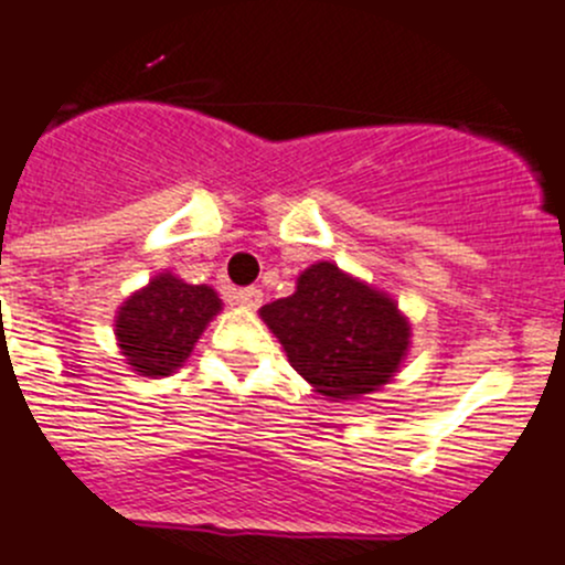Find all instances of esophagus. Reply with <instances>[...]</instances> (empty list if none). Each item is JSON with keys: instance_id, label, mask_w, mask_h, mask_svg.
I'll list each match as a JSON object with an SVG mask.
<instances>
[{"instance_id": "obj_1", "label": "esophagus", "mask_w": 565, "mask_h": 565, "mask_svg": "<svg viewBox=\"0 0 565 565\" xmlns=\"http://www.w3.org/2000/svg\"><path fill=\"white\" fill-rule=\"evenodd\" d=\"M232 300L237 306H243V309H256V306L262 303V289H256V287L237 289V292L232 295Z\"/></svg>"}]
</instances>
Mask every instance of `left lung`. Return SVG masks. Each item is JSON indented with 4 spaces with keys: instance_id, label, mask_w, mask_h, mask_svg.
I'll list each match as a JSON object with an SVG mask.
<instances>
[{
    "instance_id": "obj_1",
    "label": "left lung",
    "mask_w": 565,
    "mask_h": 565,
    "mask_svg": "<svg viewBox=\"0 0 565 565\" xmlns=\"http://www.w3.org/2000/svg\"><path fill=\"white\" fill-rule=\"evenodd\" d=\"M259 317L292 370L333 403L392 383L411 350V320L397 300L333 262L306 267L295 292L262 306Z\"/></svg>"
}]
</instances>
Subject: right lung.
Here are the masks:
<instances>
[{
	"label": "right lung",
	"instance_id": "1",
	"mask_svg": "<svg viewBox=\"0 0 565 565\" xmlns=\"http://www.w3.org/2000/svg\"><path fill=\"white\" fill-rule=\"evenodd\" d=\"M223 300L206 284L157 273L115 311V342L131 372L168 377L184 366L195 342L221 315Z\"/></svg>",
	"mask_w": 565,
	"mask_h": 565
}]
</instances>
